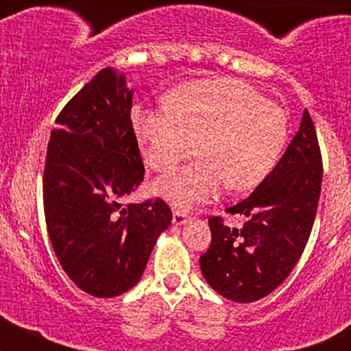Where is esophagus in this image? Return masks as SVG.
Segmentation results:
<instances>
[{"label":"esophagus","instance_id":"obj_1","mask_svg":"<svg viewBox=\"0 0 351 351\" xmlns=\"http://www.w3.org/2000/svg\"><path fill=\"white\" fill-rule=\"evenodd\" d=\"M188 216H186L184 213H181V210H173V218H172V223L176 226H182L184 223H188Z\"/></svg>","mask_w":351,"mask_h":351}]
</instances>
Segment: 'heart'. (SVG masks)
<instances>
[{
  "instance_id": "obj_1",
  "label": "heart",
  "mask_w": 351,
  "mask_h": 351,
  "mask_svg": "<svg viewBox=\"0 0 351 351\" xmlns=\"http://www.w3.org/2000/svg\"><path fill=\"white\" fill-rule=\"evenodd\" d=\"M132 125L147 165L165 172L195 153L202 160L156 182V193L178 209L213 202L226 184L258 186L287 144V114L255 88L235 79L184 84L167 107H137Z\"/></svg>"
}]
</instances>
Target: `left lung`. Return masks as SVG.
<instances>
[{
	"label": "left lung",
	"instance_id": "left-lung-1",
	"mask_svg": "<svg viewBox=\"0 0 351 351\" xmlns=\"http://www.w3.org/2000/svg\"><path fill=\"white\" fill-rule=\"evenodd\" d=\"M322 154L311 116L304 110L299 132L278 165L256 190L228 214L244 218L243 228L210 218L209 250L200 269L213 290L247 304L280 287L308 244L322 191Z\"/></svg>",
	"mask_w": 351,
	"mask_h": 351
}]
</instances>
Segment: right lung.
I'll list each match as a JSON object with an SVG mask.
<instances>
[{
	"label": "right lung",
	"instance_id": "obj_1",
	"mask_svg": "<svg viewBox=\"0 0 351 351\" xmlns=\"http://www.w3.org/2000/svg\"><path fill=\"white\" fill-rule=\"evenodd\" d=\"M133 89L104 68L56 119L43 173V209L61 267L93 297H117L141 281L172 210L163 200L128 204L144 181L132 125Z\"/></svg>",
	"mask_w": 351,
	"mask_h": 351
}]
</instances>
